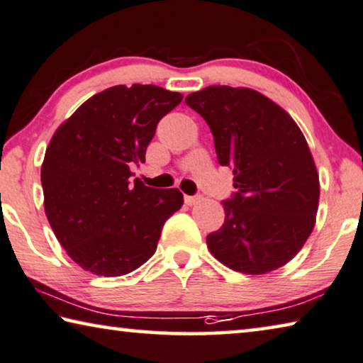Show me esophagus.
<instances>
[{
    "label": "esophagus",
    "instance_id": "obj_1",
    "mask_svg": "<svg viewBox=\"0 0 363 363\" xmlns=\"http://www.w3.org/2000/svg\"><path fill=\"white\" fill-rule=\"evenodd\" d=\"M184 202L187 205H195L200 202V195H186V197H184Z\"/></svg>",
    "mask_w": 363,
    "mask_h": 363
}]
</instances>
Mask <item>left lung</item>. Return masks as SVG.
<instances>
[{"instance_id": "8db88e82", "label": "left lung", "mask_w": 363, "mask_h": 363, "mask_svg": "<svg viewBox=\"0 0 363 363\" xmlns=\"http://www.w3.org/2000/svg\"><path fill=\"white\" fill-rule=\"evenodd\" d=\"M186 103L208 124L220 164L234 172L223 226L206 235L213 257L245 274L283 267L312 234L318 210L306 137L283 108L252 89L211 85Z\"/></svg>"}]
</instances>
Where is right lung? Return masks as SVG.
<instances>
[{
    "mask_svg": "<svg viewBox=\"0 0 363 363\" xmlns=\"http://www.w3.org/2000/svg\"><path fill=\"white\" fill-rule=\"evenodd\" d=\"M182 95L157 85H116L89 99L55 132L42 164L45 213L67 255L99 276L134 272L157 250L184 203L177 189L132 181L160 119Z\"/></svg>",
    "mask_w": 363,
    "mask_h": 363,
    "instance_id": "right-lung-1",
    "label": "right lung"
}]
</instances>
